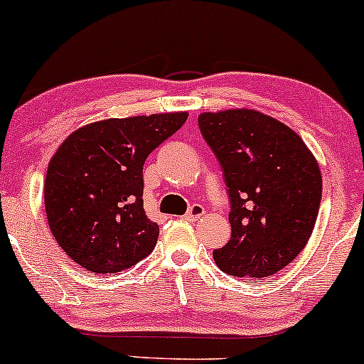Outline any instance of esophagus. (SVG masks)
<instances>
[{
    "label": "esophagus",
    "instance_id": "1",
    "mask_svg": "<svg viewBox=\"0 0 364 364\" xmlns=\"http://www.w3.org/2000/svg\"><path fill=\"white\" fill-rule=\"evenodd\" d=\"M205 215V208L201 205H193L190 210H188V213L183 216V218L188 220V222H196V220H200L201 216Z\"/></svg>",
    "mask_w": 364,
    "mask_h": 364
}]
</instances>
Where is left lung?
I'll return each mask as SVG.
<instances>
[{
  "label": "left lung",
  "mask_w": 364,
  "mask_h": 364,
  "mask_svg": "<svg viewBox=\"0 0 364 364\" xmlns=\"http://www.w3.org/2000/svg\"><path fill=\"white\" fill-rule=\"evenodd\" d=\"M198 126L223 169L232 237L213 250L225 274L264 279L306 247L319 213V164L297 132L254 109L203 112Z\"/></svg>",
  "instance_id": "1"
}]
</instances>
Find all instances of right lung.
<instances>
[{"instance_id": "obj_1", "label": "right lung", "mask_w": 364, "mask_h": 364, "mask_svg": "<svg viewBox=\"0 0 364 364\" xmlns=\"http://www.w3.org/2000/svg\"><path fill=\"white\" fill-rule=\"evenodd\" d=\"M188 112L105 119L73 131L50 159L45 211L50 232L73 262L117 274L154 250L158 223L142 206V166Z\"/></svg>"}]
</instances>
